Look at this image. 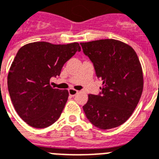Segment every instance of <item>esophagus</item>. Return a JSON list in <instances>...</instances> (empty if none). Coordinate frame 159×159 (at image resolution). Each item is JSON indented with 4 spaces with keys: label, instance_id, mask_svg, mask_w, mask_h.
I'll return each mask as SVG.
<instances>
[{
    "label": "esophagus",
    "instance_id": "1",
    "mask_svg": "<svg viewBox=\"0 0 159 159\" xmlns=\"http://www.w3.org/2000/svg\"><path fill=\"white\" fill-rule=\"evenodd\" d=\"M77 93H78V91L76 89H69V94L70 96H75Z\"/></svg>",
    "mask_w": 159,
    "mask_h": 159
}]
</instances>
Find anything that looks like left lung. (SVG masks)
<instances>
[{
	"label": "left lung",
	"mask_w": 159,
	"mask_h": 159,
	"mask_svg": "<svg viewBox=\"0 0 159 159\" xmlns=\"http://www.w3.org/2000/svg\"><path fill=\"white\" fill-rule=\"evenodd\" d=\"M80 45L102 81V92L89 94L83 106L86 117L102 130L117 127L130 118L143 92L144 77L138 56L130 46L115 39Z\"/></svg>",
	"instance_id": "left-lung-1"
}]
</instances>
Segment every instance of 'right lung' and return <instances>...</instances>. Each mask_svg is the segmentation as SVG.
<instances>
[{"mask_svg":"<svg viewBox=\"0 0 159 159\" xmlns=\"http://www.w3.org/2000/svg\"><path fill=\"white\" fill-rule=\"evenodd\" d=\"M80 50L78 43L35 42L18 51L7 84L15 111L28 125L41 129L58 120L69 92L52 87L51 78L60 75L65 63Z\"/></svg>","mask_w":159,"mask_h":159,"instance_id":"obj_1","label":"right lung"}]
</instances>
